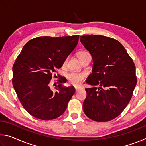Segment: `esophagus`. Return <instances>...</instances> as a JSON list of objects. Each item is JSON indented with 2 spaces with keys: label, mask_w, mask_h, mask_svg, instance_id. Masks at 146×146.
<instances>
[{
  "label": "esophagus",
  "mask_w": 146,
  "mask_h": 146,
  "mask_svg": "<svg viewBox=\"0 0 146 146\" xmlns=\"http://www.w3.org/2000/svg\"><path fill=\"white\" fill-rule=\"evenodd\" d=\"M75 89L76 91H78L79 90H80L81 87H77V86H76V87H75Z\"/></svg>",
  "instance_id": "obj_1"
}]
</instances>
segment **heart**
I'll use <instances>...</instances> for the list:
<instances>
[{
  "label": "heart",
  "mask_w": 146,
  "mask_h": 146,
  "mask_svg": "<svg viewBox=\"0 0 146 146\" xmlns=\"http://www.w3.org/2000/svg\"><path fill=\"white\" fill-rule=\"evenodd\" d=\"M89 53H88L87 51H80L77 53V56L78 58L80 59L82 57H84L85 55H88ZM68 58H66V60H64V64H66V62H67ZM85 75H84L83 73H71L69 74L68 75V79L69 82L71 84H73L74 86H78L80 84V83L82 82L84 79Z\"/></svg>",
  "instance_id": "obj_1"
}]
</instances>
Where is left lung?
<instances>
[{
    "instance_id": "8db88e82",
    "label": "left lung",
    "mask_w": 146,
    "mask_h": 146,
    "mask_svg": "<svg viewBox=\"0 0 146 146\" xmlns=\"http://www.w3.org/2000/svg\"><path fill=\"white\" fill-rule=\"evenodd\" d=\"M80 42L92 56V73L86 82L100 87L85 89L84 112L96 122H108L121 114L137 84L135 66L122 44L103 35H86Z\"/></svg>"
}]
</instances>
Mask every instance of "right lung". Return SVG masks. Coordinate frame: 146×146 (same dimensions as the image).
<instances>
[{
  "instance_id": "obj_1",
  "label": "right lung",
  "mask_w": 146,
  "mask_h": 146,
  "mask_svg": "<svg viewBox=\"0 0 146 146\" xmlns=\"http://www.w3.org/2000/svg\"><path fill=\"white\" fill-rule=\"evenodd\" d=\"M79 35L40 36L27 42L13 66V83L20 102L28 113L43 120L60 117L75 92L73 86L49 83L56 68H60L78 42ZM59 82L64 81L59 80Z\"/></svg>"
}]
</instances>
